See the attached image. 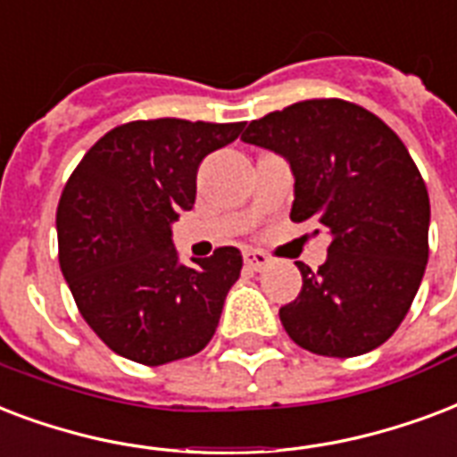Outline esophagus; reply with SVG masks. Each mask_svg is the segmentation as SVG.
<instances>
[{
  "label": "esophagus",
  "mask_w": 457,
  "mask_h": 457,
  "mask_svg": "<svg viewBox=\"0 0 457 457\" xmlns=\"http://www.w3.org/2000/svg\"><path fill=\"white\" fill-rule=\"evenodd\" d=\"M244 263L252 270H263L270 263V259L263 252H244Z\"/></svg>",
  "instance_id": "34e87169"
}]
</instances>
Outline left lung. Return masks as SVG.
Returning <instances> with one entry per match:
<instances>
[{
    "mask_svg": "<svg viewBox=\"0 0 457 457\" xmlns=\"http://www.w3.org/2000/svg\"><path fill=\"white\" fill-rule=\"evenodd\" d=\"M242 141L290 162V218L330 235L319 270L297 261L302 292L280 309L287 336L323 357L371 353L403 323L429 259V194L405 144L337 97L253 120Z\"/></svg>",
    "mask_w": 457,
    "mask_h": 457,
    "instance_id": "obj_1",
    "label": "left lung"
}]
</instances>
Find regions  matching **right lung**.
I'll use <instances>...</instances> for the list:
<instances>
[{
	"label": "right lung",
	"instance_id": "obj_1",
	"mask_svg": "<svg viewBox=\"0 0 457 457\" xmlns=\"http://www.w3.org/2000/svg\"><path fill=\"white\" fill-rule=\"evenodd\" d=\"M244 121H129L97 141L57 205L59 266L76 306L112 353L145 367L211 343L242 270L235 246L179 263L172 222L196 201L201 160Z\"/></svg>",
	"mask_w": 457,
	"mask_h": 457
}]
</instances>
